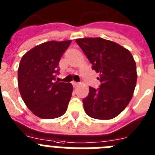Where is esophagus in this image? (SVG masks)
I'll use <instances>...</instances> for the list:
<instances>
[{"instance_id":"1","label":"esophagus","mask_w":155,"mask_h":155,"mask_svg":"<svg viewBox=\"0 0 155 155\" xmlns=\"http://www.w3.org/2000/svg\"><path fill=\"white\" fill-rule=\"evenodd\" d=\"M72 85L74 86V87H77V86H79V85H80V84L77 82H75V81H72Z\"/></svg>"}]
</instances>
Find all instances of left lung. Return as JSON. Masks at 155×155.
I'll use <instances>...</instances> for the list:
<instances>
[{"label":"left lung","instance_id":"1","mask_svg":"<svg viewBox=\"0 0 155 155\" xmlns=\"http://www.w3.org/2000/svg\"><path fill=\"white\" fill-rule=\"evenodd\" d=\"M100 74L101 84L98 89L89 87L83 99L85 113L90 117L110 120L129 104L134 92L137 74L132 54L118 43L102 38L75 39Z\"/></svg>","mask_w":155,"mask_h":155}]
</instances>
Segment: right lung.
Here are the masks:
<instances>
[{
  "instance_id": "obj_1",
  "label": "right lung",
  "mask_w": 155,
  "mask_h": 155,
  "mask_svg": "<svg viewBox=\"0 0 155 155\" xmlns=\"http://www.w3.org/2000/svg\"><path fill=\"white\" fill-rule=\"evenodd\" d=\"M71 40L49 41L22 56L18 70V88L27 108L35 116L54 119L67 111L73 91L71 83L55 81L61 57Z\"/></svg>"
}]
</instances>
